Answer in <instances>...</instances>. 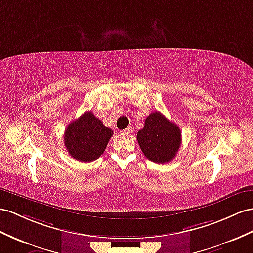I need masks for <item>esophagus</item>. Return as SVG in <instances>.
<instances>
[{
	"label": "esophagus",
	"instance_id": "1",
	"mask_svg": "<svg viewBox=\"0 0 253 253\" xmlns=\"http://www.w3.org/2000/svg\"><path fill=\"white\" fill-rule=\"evenodd\" d=\"M131 131H132V127L131 126H128L126 129H124V130H122L121 132L122 133H125V134H129V133H131Z\"/></svg>",
	"mask_w": 253,
	"mask_h": 253
}]
</instances>
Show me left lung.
<instances>
[{
  "label": "left lung",
  "mask_w": 253,
  "mask_h": 253,
  "mask_svg": "<svg viewBox=\"0 0 253 253\" xmlns=\"http://www.w3.org/2000/svg\"><path fill=\"white\" fill-rule=\"evenodd\" d=\"M137 140L144 156L157 164L169 163L179 150L182 131L179 127L156 111L147 116Z\"/></svg>",
  "instance_id": "left-lung-1"
}]
</instances>
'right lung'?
<instances>
[{
    "mask_svg": "<svg viewBox=\"0 0 253 253\" xmlns=\"http://www.w3.org/2000/svg\"><path fill=\"white\" fill-rule=\"evenodd\" d=\"M112 134L111 129L103 125L93 112L87 111L65 129L64 143L74 159L90 163L105 152Z\"/></svg>",
    "mask_w": 253,
    "mask_h": 253,
    "instance_id": "obj_1",
    "label": "right lung"
}]
</instances>
